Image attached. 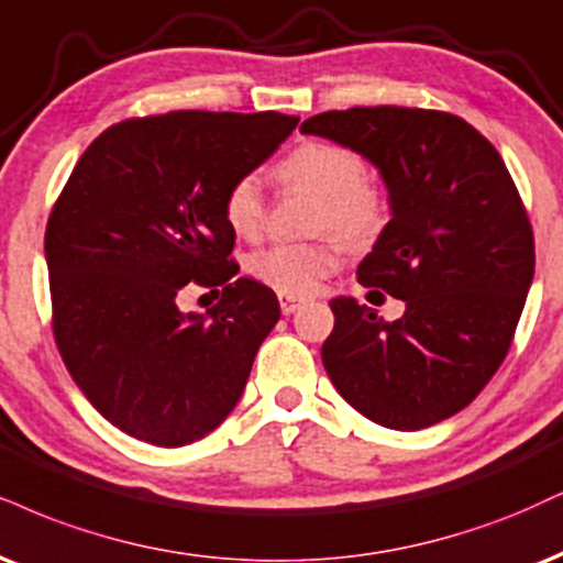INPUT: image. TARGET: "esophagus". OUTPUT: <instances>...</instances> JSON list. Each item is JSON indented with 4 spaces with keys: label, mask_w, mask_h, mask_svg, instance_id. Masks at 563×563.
Wrapping results in <instances>:
<instances>
[{
    "label": "esophagus",
    "mask_w": 563,
    "mask_h": 563,
    "mask_svg": "<svg viewBox=\"0 0 563 563\" xmlns=\"http://www.w3.org/2000/svg\"><path fill=\"white\" fill-rule=\"evenodd\" d=\"M277 299H280L283 314H294V311L301 309V303H303L301 296H290V294H280Z\"/></svg>",
    "instance_id": "obj_1"
}]
</instances>
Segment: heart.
Wrapping results in <instances>:
<instances>
[{
    "label": "heart",
    "instance_id": "heart-1",
    "mask_svg": "<svg viewBox=\"0 0 563 563\" xmlns=\"http://www.w3.org/2000/svg\"><path fill=\"white\" fill-rule=\"evenodd\" d=\"M290 188L317 196L314 230H333L351 249L369 246L388 225V196L367 178V162L356 148L333 141H307L277 165ZM225 220L233 233L252 239L264 225V196L256 175H241L225 194ZM341 264V243L324 235L311 243H275L252 256L249 269L280 294H311Z\"/></svg>",
    "mask_w": 563,
    "mask_h": 563
}]
</instances>
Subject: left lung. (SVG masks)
<instances>
[{
  "mask_svg": "<svg viewBox=\"0 0 563 563\" xmlns=\"http://www.w3.org/2000/svg\"><path fill=\"white\" fill-rule=\"evenodd\" d=\"M301 133L356 148L380 170L390 222L356 275L369 294L406 303L385 322L351 296L330 301L324 369L383 428L443 422L496 375L532 286L534 239L517 186L496 146L449 112L354 107L314 114Z\"/></svg>",
  "mask_w": 563,
  "mask_h": 563,
  "instance_id": "obj_1",
  "label": "left lung"
}]
</instances>
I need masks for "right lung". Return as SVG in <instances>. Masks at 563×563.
<instances>
[{
    "label": "right lung",
    "instance_id": "add662e5",
    "mask_svg": "<svg viewBox=\"0 0 563 563\" xmlns=\"http://www.w3.org/2000/svg\"><path fill=\"white\" fill-rule=\"evenodd\" d=\"M299 118L167 112L107 128L78 159L49 222L52 328L67 372L125 435L178 449L220 428L246 388L277 296L230 260V183L262 165ZM188 282L223 288L180 312Z\"/></svg>",
    "mask_w": 563,
    "mask_h": 563
}]
</instances>
